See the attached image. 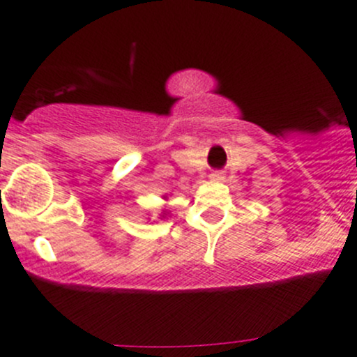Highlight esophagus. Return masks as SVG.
I'll return each instance as SVG.
<instances>
[{"label":"esophagus","instance_id":"obj_1","mask_svg":"<svg viewBox=\"0 0 357 357\" xmlns=\"http://www.w3.org/2000/svg\"><path fill=\"white\" fill-rule=\"evenodd\" d=\"M211 179H214V181H220V179H223V174H221V172H213V174H211Z\"/></svg>","mask_w":357,"mask_h":357}]
</instances>
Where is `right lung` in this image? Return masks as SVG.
I'll return each instance as SVG.
<instances>
[{"mask_svg":"<svg viewBox=\"0 0 357 357\" xmlns=\"http://www.w3.org/2000/svg\"><path fill=\"white\" fill-rule=\"evenodd\" d=\"M160 216H162V218H165V216H167V213H165V211H164V213H162Z\"/></svg>","mask_w":357,"mask_h":357,"instance_id":"obj_1","label":"right lung"}]
</instances>
